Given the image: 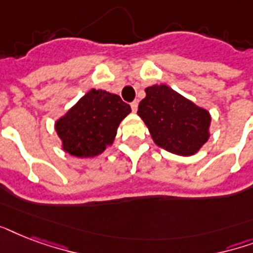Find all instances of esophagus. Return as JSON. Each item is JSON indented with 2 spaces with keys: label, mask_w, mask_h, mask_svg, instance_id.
Wrapping results in <instances>:
<instances>
[{
  "label": "esophagus",
  "mask_w": 253,
  "mask_h": 253,
  "mask_svg": "<svg viewBox=\"0 0 253 253\" xmlns=\"http://www.w3.org/2000/svg\"><path fill=\"white\" fill-rule=\"evenodd\" d=\"M131 110L134 111V113H136V111H138V102H136V101L131 102Z\"/></svg>",
  "instance_id": "1"
}]
</instances>
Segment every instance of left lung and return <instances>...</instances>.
<instances>
[{
  "instance_id": "left-lung-1",
  "label": "left lung",
  "mask_w": 253,
  "mask_h": 253,
  "mask_svg": "<svg viewBox=\"0 0 253 253\" xmlns=\"http://www.w3.org/2000/svg\"><path fill=\"white\" fill-rule=\"evenodd\" d=\"M138 115L155 144L170 154L192 156L210 138L211 115L168 85L146 87Z\"/></svg>"
}]
</instances>
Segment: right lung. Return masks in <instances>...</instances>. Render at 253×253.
Wrapping results in <instances>:
<instances>
[{
    "label": "right lung",
    "instance_id": "1",
    "mask_svg": "<svg viewBox=\"0 0 253 253\" xmlns=\"http://www.w3.org/2000/svg\"><path fill=\"white\" fill-rule=\"evenodd\" d=\"M131 113L121 97L90 89L55 122L61 150L75 158H94L113 144L123 119Z\"/></svg>",
    "mask_w": 253,
    "mask_h": 253
}]
</instances>
